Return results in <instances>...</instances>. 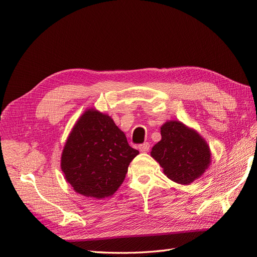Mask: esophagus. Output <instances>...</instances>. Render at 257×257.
<instances>
[{"instance_id": "esophagus-1", "label": "esophagus", "mask_w": 257, "mask_h": 257, "mask_svg": "<svg viewBox=\"0 0 257 257\" xmlns=\"http://www.w3.org/2000/svg\"><path fill=\"white\" fill-rule=\"evenodd\" d=\"M138 149H139V151H141V152H147V151H149V149H150V144H149V143H144L143 145H139V146H138Z\"/></svg>"}]
</instances>
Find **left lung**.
<instances>
[{
	"mask_svg": "<svg viewBox=\"0 0 257 257\" xmlns=\"http://www.w3.org/2000/svg\"><path fill=\"white\" fill-rule=\"evenodd\" d=\"M162 139L154 145L151 157L163 172L180 184L196 180L211 163V152L205 139L195 130L180 121H167L161 126Z\"/></svg>",
	"mask_w": 257,
	"mask_h": 257,
	"instance_id": "obj_1",
	"label": "left lung"
}]
</instances>
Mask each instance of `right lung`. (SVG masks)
Here are the masks:
<instances>
[{
	"mask_svg": "<svg viewBox=\"0 0 257 257\" xmlns=\"http://www.w3.org/2000/svg\"><path fill=\"white\" fill-rule=\"evenodd\" d=\"M106 113L85 110L76 122L61 157V169L75 192L102 199L120 188L138 154Z\"/></svg>",
	"mask_w": 257,
	"mask_h": 257,
	"instance_id": "1",
	"label": "right lung"
}]
</instances>
